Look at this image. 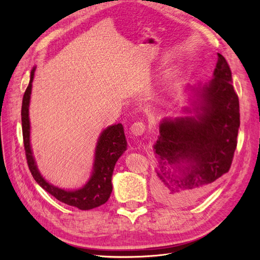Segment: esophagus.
I'll list each match as a JSON object with an SVG mask.
<instances>
[{
  "label": "esophagus",
  "mask_w": 260,
  "mask_h": 260,
  "mask_svg": "<svg viewBox=\"0 0 260 260\" xmlns=\"http://www.w3.org/2000/svg\"><path fill=\"white\" fill-rule=\"evenodd\" d=\"M145 130H146V125L142 121H137L135 123H132L131 127H130V133L133 136H136V137L142 136L143 133L145 132Z\"/></svg>",
  "instance_id": "esophagus-1"
}]
</instances>
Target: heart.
<instances>
[{"label": "heart", "instance_id": "b5f03b06", "mask_svg": "<svg viewBox=\"0 0 260 260\" xmlns=\"http://www.w3.org/2000/svg\"><path fill=\"white\" fill-rule=\"evenodd\" d=\"M105 101H107V99H106V100H105Z\"/></svg>", "mask_w": 260, "mask_h": 260}]
</instances>
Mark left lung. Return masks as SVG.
I'll return each mask as SVG.
<instances>
[{"label": "left lung", "mask_w": 260, "mask_h": 260, "mask_svg": "<svg viewBox=\"0 0 260 260\" xmlns=\"http://www.w3.org/2000/svg\"><path fill=\"white\" fill-rule=\"evenodd\" d=\"M201 113L194 118L165 120L154 145L157 159L156 193L174 206L190 205L207 194L230 170L240 127L239 96L229 64L218 53L214 79L202 90ZM189 164L179 175L171 168Z\"/></svg>", "instance_id": "obj_1"}]
</instances>
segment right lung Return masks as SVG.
<instances>
[{"mask_svg": "<svg viewBox=\"0 0 260 260\" xmlns=\"http://www.w3.org/2000/svg\"><path fill=\"white\" fill-rule=\"evenodd\" d=\"M34 68L30 74V81L22 98L21 105V125L23 146H25L26 158L31 175L38 184L55 199L69 206H74L81 210H89L105 204L111 196L113 185L112 176L115 164L122 153L127 149L124 132L121 123L114 124L103 131L99 140L95 151L94 171L89 182L77 191H65L55 187L42 178L38 171L30 147V122H29V102L32 80L35 76Z\"/></svg>", "mask_w": 260, "mask_h": 260, "instance_id": "obj_1", "label": "right lung"}]
</instances>
